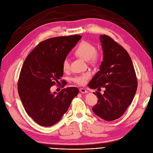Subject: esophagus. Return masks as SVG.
<instances>
[{
	"label": "esophagus",
	"instance_id": "34e87169",
	"mask_svg": "<svg viewBox=\"0 0 153 153\" xmlns=\"http://www.w3.org/2000/svg\"><path fill=\"white\" fill-rule=\"evenodd\" d=\"M79 91H80V92L81 93H86V92H88V91H86L84 88H81L80 89H79Z\"/></svg>",
	"mask_w": 153,
	"mask_h": 153
}]
</instances>
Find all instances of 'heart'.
<instances>
[{
    "mask_svg": "<svg viewBox=\"0 0 153 153\" xmlns=\"http://www.w3.org/2000/svg\"><path fill=\"white\" fill-rule=\"evenodd\" d=\"M74 54L82 59L85 61H89L91 63H96L100 59V54L97 51L95 46L88 42H81L79 44L74 51ZM62 68L64 71H68L70 69L69 61L68 58L64 59L62 64ZM91 73L86 72L76 76L72 78V81L79 85H84L88 82L89 79L91 77Z\"/></svg>",
    "mask_w": 153,
    "mask_h": 153,
    "instance_id": "heart-1",
    "label": "heart"
}]
</instances>
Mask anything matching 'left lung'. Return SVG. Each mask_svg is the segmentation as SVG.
<instances>
[{
    "mask_svg": "<svg viewBox=\"0 0 153 153\" xmlns=\"http://www.w3.org/2000/svg\"><path fill=\"white\" fill-rule=\"evenodd\" d=\"M103 61L100 71L89 84L91 89L104 88V94L96 91L97 103L92 111L107 121L121 117L131 104L137 87L136 72L126 50L107 35L101 36Z\"/></svg>",
    "mask_w": 153,
    "mask_h": 153,
    "instance_id": "8db88e82",
    "label": "left lung"
}]
</instances>
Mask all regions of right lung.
I'll list each match as a JSON object with an SVG mask.
<instances>
[{
    "mask_svg": "<svg viewBox=\"0 0 153 153\" xmlns=\"http://www.w3.org/2000/svg\"><path fill=\"white\" fill-rule=\"evenodd\" d=\"M81 38L74 35L46 39L25 59L18 80V92L26 112L39 125L49 127L59 122L78 94L76 87L64 88L57 94L51 93V88L59 82L64 59Z\"/></svg>",
    "mask_w": 153,
    "mask_h": 153,
    "instance_id": "obj_1",
    "label": "right lung"
}]
</instances>
